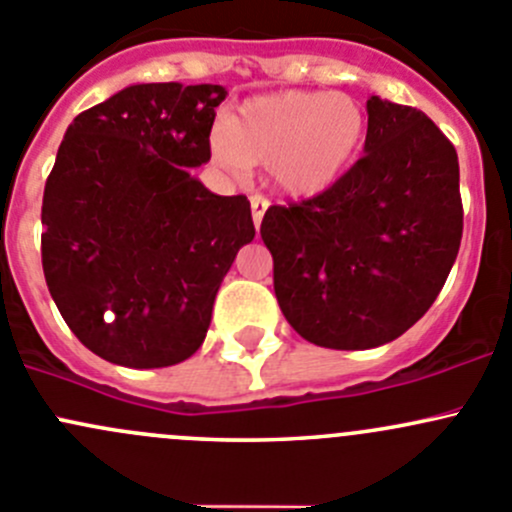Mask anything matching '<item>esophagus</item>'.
<instances>
[{
    "mask_svg": "<svg viewBox=\"0 0 512 512\" xmlns=\"http://www.w3.org/2000/svg\"><path fill=\"white\" fill-rule=\"evenodd\" d=\"M271 207V204H268V199H263V197H251V212H254V226L258 229V226H261V221H263V214H266V209Z\"/></svg>",
    "mask_w": 512,
    "mask_h": 512,
    "instance_id": "esophagus-1",
    "label": "esophagus"
}]
</instances>
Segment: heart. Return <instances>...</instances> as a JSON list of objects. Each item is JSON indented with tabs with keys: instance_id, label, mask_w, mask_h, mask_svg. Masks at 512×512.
Instances as JSON below:
<instances>
[{
	"instance_id": "1",
	"label": "heart",
	"mask_w": 512,
	"mask_h": 512,
	"mask_svg": "<svg viewBox=\"0 0 512 512\" xmlns=\"http://www.w3.org/2000/svg\"><path fill=\"white\" fill-rule=\"evenodd\" d=\"M367 115L342 93L283 91L246 100L212 135L217 165L244 175L266 165L271 184L293 199L333 189L365 150Z\"/></svg>"
}]
</instances>
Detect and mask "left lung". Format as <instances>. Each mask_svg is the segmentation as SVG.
Wrapping results in <instances>:
<instances>
[{"label":"left lung","instance_id":"left-lung-1","mask_svg":"<svg viewBox=\"0 0 512 512\" xmlns=\"http://www.w3.org/2000/svg\"><path fill=\"white\" fill-rule=\"evenodd\" d=\"M461 231L456 147L421 110L379 96L367 100L355 167L261 221L283 315L330 350H370L407 333L444 288Z\"/></svg>","mask_w":512,"mask_h":512}]
</instances>
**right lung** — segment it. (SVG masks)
I'll return each mask as SVG.
<instances>
[{"instance_id": "right-lung-1", "label": "right lung", "mask_w": 512, "mask_h": 512, "mask_svg": "<svg viewBox=\"0 0 512 512\" xmlns=\"http://www.w3.org/2000/svg\"><path fill=\"white\" fill-rule=\"evenodd\" d=\"M224 86L135 83L76 115L46 179L41 263L73 335L113 365L155 370L202 347L217 291L256 236L244 194L209 192Z\"/></svg>"}]
</instances>
